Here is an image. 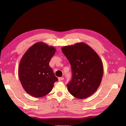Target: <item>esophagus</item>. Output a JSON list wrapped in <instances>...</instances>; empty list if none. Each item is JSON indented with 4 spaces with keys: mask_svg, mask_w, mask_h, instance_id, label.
<instances>
[{
    "mask_svg": "<svg viewBox=\"0 0 126 126\" xmlns=\"http://www.w3.org/2000/svg\"><path fill=\"white\" fill-rule=\"evenodd\" d=\"M64 79V78L63 77H59V78H58V80H59V81H62V80H63Z\"/></svg>",
    "mask_w": 126,
    "mask_h": 126,
    "instance_id": "obj_1",
    "label": "esophagus"
}]
</instances>
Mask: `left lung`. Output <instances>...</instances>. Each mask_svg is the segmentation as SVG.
Returning <instances> with one entry per match:
<instances>
[{"instance_id":"8db88e82","label":"left lung","mask_w":126,"mask_h":126,"mask_svg":"<svg viewBox=\"0 0 126 126\" xmlns=\"http://www.w3.org/2000/svg\"><path fill=\"white\" fill-rule=\"evenodd\" d=\"M62 50L70 63L72 77L67 85L68 91L78 99L89 97L99 86L103 64L98 54L83 43L63 47Z\"/></svg>"}]
</instances>
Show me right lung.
<instances>
[{"label":"right lung","instance_id":"add662e5","mask_svg":"<svg viewBox=\"0 0 126 126\" xmlns=\"http://www.w3.org/2000/svg\"><path fill=\"white\" fill-rule=\"evenodd\" d=\"M56 49L41 42L32 45L20 62L18 75L25 90L31 96L39 98L51 91L58 80L49 63Z\"/></svg>","mask_w":126,"mask_h":126}]
</instances>
